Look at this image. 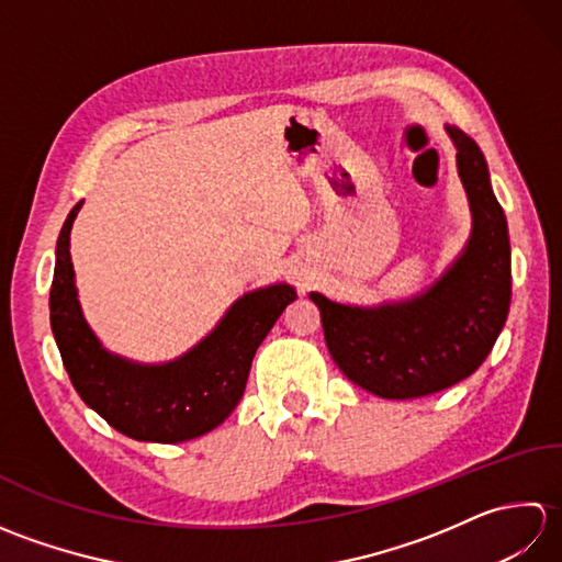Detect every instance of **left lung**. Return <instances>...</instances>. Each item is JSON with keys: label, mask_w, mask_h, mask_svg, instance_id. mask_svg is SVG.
<instances>
[{"label": "left lung", "mask_w": 562, "mask_h": 562, "mask_svg": "<svg viewBox=\"0 0 562 562\" xmlns=\"http://www.w3.org/2000/svg\"><path fill=\"white\" fill-rule=\"evenodd\" d=\"M473 212L463 256L420 300L357 308L312 294L328 352L352 384L381 398H420L471 376L503 330L512 300L507 220L475 142L449 127Z\"/></svg>", "instance_id": "obj_1"}]
</instances>
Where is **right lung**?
Masks as SVG:
<instances>
[{
    "label": "right lung",
    "mask_w": 562,
    "mask_h": 562,
    "mask_svg": "<svg viewBox=\"0 0 562 562\" xmlns=\"http://www.w3.org/2000/svg\"><path fill=\"white\" fill-rule=\"evenodd\" d=\"M79 207L81 202L71 207L59 232L50 288V324L71 384L105 423L133 439L173 445L210 432L241 401L258 345L296 292L290 284L250 292L181 360L130 364L105 352L81 316L69 260V229Z\"/></svg>",
    "instance_id": "right-lung-1"
}]
</instances>
